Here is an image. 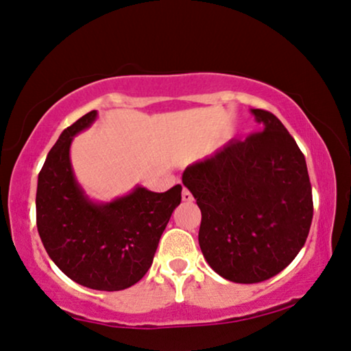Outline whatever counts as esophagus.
Returning a JSON list of instances; mask_svg holds the SVG:
<instances>
[{"instance_id":"34e87169","label":"esophagus","mask_w":351,"mask_h":351,"mask_svg":"<svg viewBox=\"0 0 351 351\" xmlns=\"http://www.w3.org/2000/svg\"><path fill=\"white\" fill-rule=\"evenodd\" d=\"M182 199H184V202H192L193 195L190 193L186 189H184V190H182Z\"/></svg>"}]
</instances>
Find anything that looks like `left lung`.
Here are the masks:
<instances>
[{
	"label": "left lung",
	"instance_id": "1",
	"mask_svg": "<svg viewBox=\"0 0 351 351\" xmlns=\"http://www.w3.org/2000/svg\"><path fill=\"white\" fill-rule=\"evenodd\" d=\"M261 132L186 166L182 182L202 209L199 248L217 274L256 284L279 274L306 242L313 193L303 153L269 111Z\"/></svg>",
	"mask_w": 351,
	"mask_h": 351
}]
</instances>
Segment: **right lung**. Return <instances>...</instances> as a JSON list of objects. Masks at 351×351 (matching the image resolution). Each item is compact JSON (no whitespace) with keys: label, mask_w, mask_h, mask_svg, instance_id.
Instances as JSON below:
<instances>
[{"label":"right lung","mask_w":351,"mask_h":351,"mask_svg":"<svg viewBox=\"0 0 351 351\" xmlns=\"http://www.w3.org/2000/svg\"><path fill=\"white\" fill-rule=\"evenodd\" d=\"M97 117L86 112L49 149L36 185V227L48 256L69 279L116 292L147 274L182 186L156 193L135 185L124 197L93 202L75 179L71 145Z\"/></svg>","instance_id":"obj_1"}]
</instances>
